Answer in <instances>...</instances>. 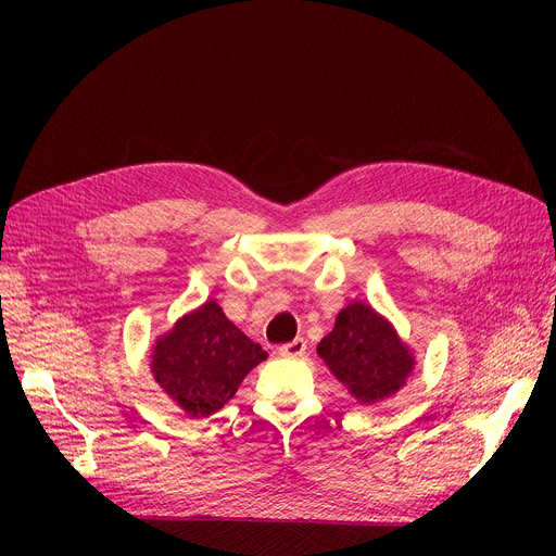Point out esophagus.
<instances>
[{
    "mask_svg": "<svg viewBox=\"0 0 556 556\" xmlns=\"http://www.w3.org/2000/svg\"><path fill=\"white\" fill-rule=\"evenodd\" d=\"M283 352L288 356H302L306 352V340L302 336H298L295 340H290L288 344H283Z\"/></svg>",
    "mask_w": 556,
    "mask_h": 556,
    "instance_id": "1",
    "label": "esophagus"
}]
</instances>
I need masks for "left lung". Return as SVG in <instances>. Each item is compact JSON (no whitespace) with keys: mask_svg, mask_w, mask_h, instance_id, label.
<instances>
[{"mask_svg":"<svg viewBox=\"0 0 556 556\" xmlns=\"http://www.w3.org/2000/svg\"><path fill=\"white\" fill-rule=\"evenodd\" d=\"M268 354L233 327L216 302L178 319L157 340L153 374L162 390L191 415H214Z\"/></svg>","mask_w":556,"mask_h":556,"instance_id":"8db88e82","label":"left lung"}]
</instances>
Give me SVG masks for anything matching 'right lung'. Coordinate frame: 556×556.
Segmentation results:
<instances>
[{"instance_id":"add662e5","label":"right lung","mask_w":556,"mask_h":556,"mask_svg":"<svg viewBox=\"0 0 556 556\" xmlns=\"http://www.w3.org/2000/svg\"><path fill=\"white\" fill-rule=\"evenodd\" d=\"M317 354L363 403L394 394L413 369V358L392 327L361 302L349 304L338 315Z\"/></svg>"}]
</instances>
